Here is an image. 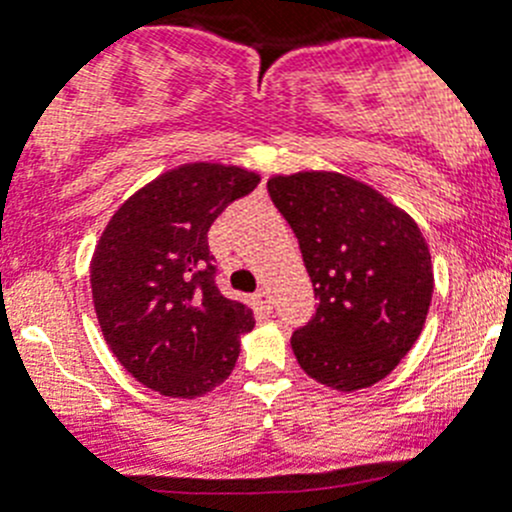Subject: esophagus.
<instances>
[{
    "label": "esophagus",
    "mask_w": 512,
    "mask_h": 512,
    "mask_svg": "<svg viewBox=\"0 0 512 512\" xmlns=\"http://www.w3.org/2000/svg\"><path fill=\"white\" fill-rule=\"evenodd\" d=\"M255 300H257V308H260L262 313H270V310H272V298H270V293H267V290H260V293L255 295Z\"/></svg>",
    "instance_id": "1"
}]
</instances>
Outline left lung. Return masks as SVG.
Instances as JSON below:
<instances>
[{
	"label": "left lung",
	"instance_id": "obj_1",
	"mask_svg": "<svg viewBox=\"0 0 512 512\" xmlns=\"http://www.w3.org/2000/svg\"><path fill=\"white\" fill-rule=\"evenodd\" d=\"M267 191L298 237L318 300L290 338L300 369L338 391L374 386L414 346L432 303V257L417 222L331 171L275 176Z\"/></svg>",
	"mask_w": 512,
	"mask_h": 512
}]
</instances>
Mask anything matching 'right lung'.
<instances>
[{
	"mask_svg": "<svg viewBox=\"0 0 512 512\" xmlns=\"http://www.w3.org/2000/svg\"><path fill=\"white\" fill-rule=\"evenodd\" d=\"M257 184L237 166L186 164L136 191L105 227L90 262L95 315L148 389L194 399L232 374L255 318L219 293L207 232Z\"/></svg>",
	"mask_w": 512,
	"mask_h": 512,
	"instance_id": "right-lung-1",
	"label": "right lung"
}]
</instances>
